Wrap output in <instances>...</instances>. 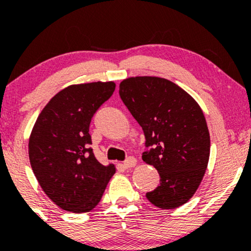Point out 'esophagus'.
<instances>
[{
    "label": "esophagus",
    "instance_id": "esophagus-1",
    "mask_svg": "<svg viewBox=\"0 0 251 251\" xmlns=\"http://www.w3.org/2000/svg\"><path fill=\"white\" fill-rule=\"evenodd\" d=\"M123 165H124V168H125V169L134 168V166L137 165V159H135V158H133V157H129L125 160V162H124Z\"/></svg>",
    "mask_w": 251,
    "mask_h": 251
}]
</instances>
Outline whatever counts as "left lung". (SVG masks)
<instances>
[{"label":"left lung","instance_id":"left-lung-1","mask_svg":"<svg viewBox=\"0 0 251 251\" xmlns=\"http://www.w3.org/2000/svg\"><path fill=\"white\" fill-rule=\"evenodd\" d=\"M123 102L142 126L143 160L160 176L146 198L160 209L185 204L197 191L210 155V134L197 101L168 79L134 76L119 85Z\"/></svg>","mask_w":251,"mask_h":251}]
</instances>
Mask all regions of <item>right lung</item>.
I'll list each match as a JSON object with an SVG mask.
<instances>
[{
  "label": "right lung",
  "mask_w": 251,
  "mask_h": 251,
  "mask_svg": "<svg viewBox=\"0 0 251 251\" xmlns=\"http://www.w3.org/2000/svg\"><path fill=\"white\" fill-rule=\"evenodd\" d=\"M114 89L113 81L68 86L51 98L31 129L28 152L34 175L43 192L66 211L96 208L116 174L113 164L102 165L87 149L92 117Z\"/></svg>",
  "instance_id": "1"
}]
</instances>
